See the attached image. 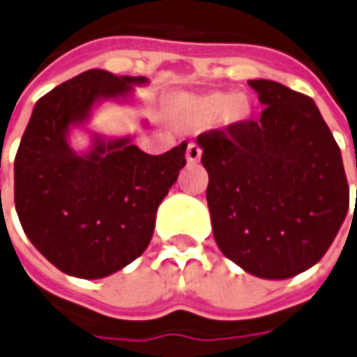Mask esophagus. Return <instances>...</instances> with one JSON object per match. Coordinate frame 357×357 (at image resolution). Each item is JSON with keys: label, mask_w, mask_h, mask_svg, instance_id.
<instances>
[{"label": "esophagus", "mask_w": 357, "mask_h": 357, "mask_svg": "<svg viewBox=\"0 0 357 357\" xmlns=\"http://www.w3.org/2000/svg\"><path fill=\"white\" fill-rule=\"evenodd\" d=\"M200 157H202V149H200V146L188 144V147H186V161L190 165H194L200 161Z\"/></svg>", "instance_id": "obj_1"}]
</instances>
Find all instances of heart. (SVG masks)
<instances>
[{"instance_id": "1", "label": "heart", "mask_w": 357, "mask_h": 357, "mask_svg": "<svg viewBox=\"0 0 357 357\" xmlns=\"http://www.w3.org/2000/svg\"><path fill=\"white\" fill-rule=\"evenodd\" d=\"M250 107L247 99L233 93H206L194 97H176L171 100V116L184 128H202L215 120L223 124H239L247 120Z\"/></svg>"}]
</instances>
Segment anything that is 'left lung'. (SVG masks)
Here are the masks:
<instances>
[{
    "label": "left lung",
    "mask_w": 357,
    "mask_h": 357,
    "mask_svg": "<svg viewBox=\"0 0 357 357\" xmlns=\"http://www.w3.org/2000/svg\"><path fill=\"white\" fill-rule=\"evenodd\" d=\"M260 120L198 136L220 250L245 272L286 280L314 266L344 223L350 190L340 147L311 97L249 81Z\"/></svg>",
    "instance_id": "1"
}]
</instances>
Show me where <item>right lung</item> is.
<instances>
[{"label":"right lung","instance_id":"add662e5","mask_svg":"<svg viewBox=\"0 0 357 357\" xmlns=\"http://www.w3.org/2000/svg\"><path fill=\"white\" fill-rule=\"evenodd\" d=\"M146 77L89 70L34 105L15 157V208L29 241L63 274L97 280L134 262L153 237L157 208L186 165V144L144 153L132 137L93 136L87 153L70 130L102 100H128Z\"/></svg>","mask_w":357,"mask_h":357}]
</instances>
